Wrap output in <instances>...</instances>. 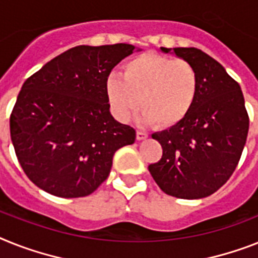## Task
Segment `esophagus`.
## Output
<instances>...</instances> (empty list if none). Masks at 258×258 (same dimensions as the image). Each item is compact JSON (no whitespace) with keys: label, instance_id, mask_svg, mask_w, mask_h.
Segmentation results:
<instances>
[{"label":"esophagus","instance_id":"esophagus-1","mask_svg":"<svg viewBox=\"0 0 258 258\" xmlns=\"http://www.w3.org/2000/svg\"><path fill=\"white\" fill-rule=\"evenodd\" d=\"M148 138V134L145 133V132L137 131V140L138 141H142V140H146Z\"/></svg>","mask_w":258,"mask_h":258}]
</instances>
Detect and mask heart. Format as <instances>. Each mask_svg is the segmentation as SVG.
Wrapping results in <instances>:
<instances>
[{
  "label": "heart",
  "instance_id": "heart-1",
  "mask_svg": "<svg viewBox=\"0 0 258 258\" xmlns=\"http://www.w3.org/2000/svg\"><path fill=\"white\" fill-rule=\"evenodd\" d=\"M112 112L127 121L141 105L142 120L161 129L180 124L199 93L197 68L184 59L155 52L134 56L122 64V78L110 75L105 84Z\"/></svg>",
  "mask_w": 258,
  "mask_h": 258
}]
</instances>
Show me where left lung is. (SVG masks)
I'll use <instances>...</instances> for the list:
<instances>
[{
	"label": "left lung",
	"instance_id": "8db88e82",
	"mask_svg": "<svg viewBox=\"0 0 258 258\" xmlns=\"http://www.w3.org/2000/svg\"><path fill=\"white\" fill-rule=\"evenodd\" d=\"M161 50L172 51L197 68L199 93L180 124L152 136L163 154L149 171L167 195L202 199L218 191L239 163L249 131L244 96L224 67L199 48Z\"/></svg>",
	"mask_w": 258,
	"mask_h": 258
}]
</instances>
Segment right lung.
Here are the masks:
<instances>
[{"label": "right lung", "mask_w": 258, "mask_h": 258, "mask_svg": "<svg viewBox=\"0 0 258 258\" xmlns=\"http://www.w3.org/2000/svg\"><path fill=\"white\" fill-rule=\"evenodd\" d=\"M134 48L76 46L23 83L10 114V137L35 186L55 197H87L108 178L114 153L133 144L136 131L110 114L105 84Z\"/></svg>", "instance_id": "add662e5"}]
</instances>
